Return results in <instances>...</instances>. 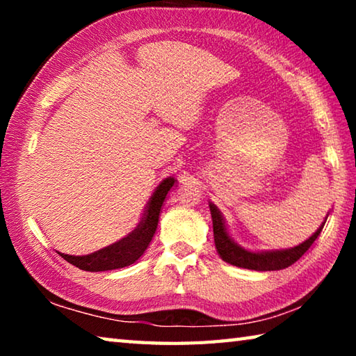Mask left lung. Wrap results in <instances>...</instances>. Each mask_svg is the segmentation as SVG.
<instances>
[{
    "label": "left lung",
    "instance_id": "1",
    "mask_svg": "<svg viewBox=\"0 0 356 356\" xmlns=\"http://www.w3.org/2000/svg\"><path fill=\"white\" fill-rule=\"evenodd\" d=\"M209 207H210V213H212V221H213L215 246L220 257L227 264L236 265V267L256 270V272H275V270H282V268L291 267V265L297 262L305 252H308L311 246L314 245L317 237L321 236L322 229L325 226V222H322V226L318 227L308 240H305L303 243L293 246V248L272 250V251H252L240 246L236 240L229 236L226 220L220 212V209L216 207L213 202H209ZM327 218H325V221H327Z\"/></svg>",
    "mask_w": 356,
    "mask_h": 356
}]
</instances>
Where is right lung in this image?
I'll list each match as a JSON object with an SVG mask.
<instances>
[{"label":"right lung","instance_id":"1","mask_svg":"<svg viewBox=\"0 0 356 356\" xmlns=\"http://www.w3.org/2000/svg\"><path fill=\"white\" fill-rule=\"evenodd\" d=\"M176 182L177 180L174 177H166L163 182L156 186L155 193L150 196L147 202L146 210H144L141 221L124 238L105 246V248L94 251L91 254L75 256L59 252V256L64 257L69 264L84 270V272H108V270L124 268L135 264L144 254V251L147 250L150 240H152L156 231V226H159L160 212L163 202L166 201V195L171 191Z\"/></svg>","mask_w":356,"mask_h":356}]
</instances>
